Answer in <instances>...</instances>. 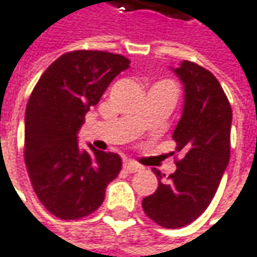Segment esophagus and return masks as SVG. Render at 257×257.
<instances>
[{"mask_svg":"<svg viewBox=\"0 0 257 257\" xmlns=\"http://www.w3.org/2000/svg\"><path fill=\"white\" fill-rule=\"evenodd\" d=\"M123 169L126 172H129V174H135V172L141 171V166L137 165V163H134V162H131V160H125L123 162Z\"/></svg>","mask_w":257,"mask_h":257,"instance_id":"34e87169","label":"esophagus"}]
</instances>
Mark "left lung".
Here are the masks:
<instances>
[{
    "label": "left lung",
    "instance_id": "8db88e82",
    "mask_svg": "<svg viewBox=\"0 0 257 257\" xmlns=\"http://www.w3.org/2000/svg\"><path fill=\"white\" fill-rule=\"evenodd\" d=\"M184 85L182 116L172 138L182 159L163 181L154 169L159 187L143 200L146 215L165 228H181L207 209L229 162L232 110L218 79L193 61L174 69Z\"/></svg>",
    "mask_w": 257,
    "mask_h": 257
}]
</instances>
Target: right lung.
I'll return each mask as SVG.
<instances>
[{"label": "right lung", "instance_id": "right-lung-1", "mask_svg": "<svg viewBox=\"0 0 257 257\" xmlns=\"http://www.w3.org/2000/svg\"><path fill=\"white\" fill-rule=\"evenodd\" d=\"M126 57L105 51L66 53L42 73L26 105L25 162L34 191L60 219L97 210L105 187L119 175L116 153L81 150L78 132L85 114L107 86L129 67Z\"/></svg>", "mask_w": 257, "mask_h": 257}]
</instances>
